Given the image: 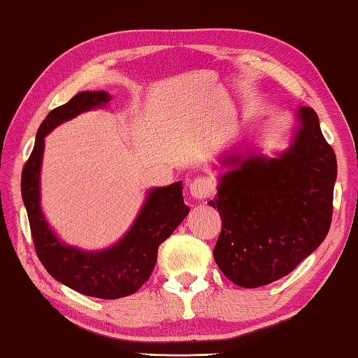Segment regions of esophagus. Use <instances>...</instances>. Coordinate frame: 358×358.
Returning a JSON list of instances; mask_svg holds the SVG:
<instances>
[{"label": "esophagus", "mask_w": 358, "mask_h": 358, "mask_svg": "<svg viewBox=\"0 0 358 358\" xmlns=\"http://www.w3.org/2000/svg\"><path fill=\"white\" fill-rule=\"evenodd\" d=\"M189 192L196 200H205L206 196L214 194V184L206 176H198V178L192 179L189 182Z\"/></svg>", "instance_id": "esophagus-1"}]
</instances>
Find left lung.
I'll use <instances>...</instances> for the list:
<instances>
[{
  "mask_svg": "<svg viewBox=\"0 0 358 358\" xmlns=\"http://www.w3.org/2000/svg\"><path fill=\"white\" fill-rule=\"evenodd\" d=\"M299 128L277 158L229 155L208 201L222 219L213 256L230 282L257 288L293 272L328 235L333 216L336 155L317 113L298 110Z\"/></svg>",
  "mask_w": 358,
  "mask_h": 358,
  "instance_id": "left-lung-1",
  "label": "left lung"
}]
</instances>
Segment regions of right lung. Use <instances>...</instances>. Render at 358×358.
<instances>
[{
  "instance_id": "obj_1",
  "label": "right lung",
  "mask_w": 358,
  "mask_h": 358,
  "mask_svg": "<svg viewBox=\"0 0 358 358\" xmlns=\"http://www.w3.org/2000/svg\"><path fill=\"white\" fill-rule=\"evenodd\" d=\"M103 91H85L49 112L36 133L35 147L22 171V200L29 214L31 238L38 259L57 282L81 294L101 299H118L134 294L157 264L158 246L171 235L189 214L184 203L182 182L157 187L134 224L118 243L102 251H83L62 243L43 216L40 206V171L45 137L60 123L91 108L110 102Z\"/></svg>"
}]
</instances>
